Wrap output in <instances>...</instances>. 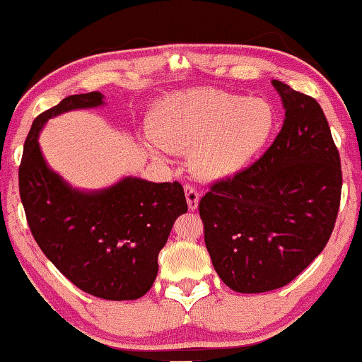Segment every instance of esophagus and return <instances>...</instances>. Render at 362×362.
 <instances>
[{"mask_svg": "<svg viewBox=\"0 0 362 362\" xmlns=\"http://www.w3.org/2000/svg\"><path fill=\"white\" fill-rule=\"evenodd\" d=\"M185 197H187V204H189L190 210H195L199 207L200 194L194 185H185Z\"/></svg>", "mask_w": 362, "mask_h": 362, "instance_id": "esophagus-1", "label": "esophagus"}]
</instances>
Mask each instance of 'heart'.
Wrapping results in <instances>:
<instances>
[{
  "mask_svg": "<svg viewBox=\"0 0 362 362\" xmlns=\"http://www.w3.org/2000/svg\"><path fill=\"white\" fill-rule=\"evenodd\" d=\"M276 128L267 100L222 90H197L160 100L148 112V134L168 150H190L195 173L234 175L265 148ZM150 152L160 157V148Z\"/></svg>",
  "mask_w": 362,
  "mask_h": 362,
  "instance_id": "obj_1",
  "label": "heart"
}]
</instances>
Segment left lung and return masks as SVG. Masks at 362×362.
Segmentation results:
<instances>
[{
	"label": "left lung",
	"mask_w": 362,
	"mask_h": 362,
	"mask_svg": "<svg viewBox=\"0 0 362 362\" xmlns=\"http://www.w3.org/2000/svg\"><path fill=\"white\" fill-rule=\"evenodd\" d=\"M284 125L257 162L218 180L199 204L205 247L226 286H287L322 252L339 212L341 158L321 105L272 80Z\"/></svg>",
	"instance_id": "8db88e82"
}]
</instances>
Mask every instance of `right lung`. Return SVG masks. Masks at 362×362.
Segmentation results:
<instances>
[{"mask_svg": "<svg viewBox=\"0 0 362 362\" xmlns=\"http://www.w3.org/2000/svg\"><path fill=\"white\" fill-rule=\"evenodd\" d=\"M103 105L100 91L71 95L35 118L20 163V197L36 244L83 292L108 300L145 296L158 272V252L187 212L178 182L127 177L110 189H73L47 165L40 130L52 117Z\"/></svg>", "mask_w": 362, "mask_h": 362, "instance_id": "obj_1", "label": "right lung"}]
</instances>
